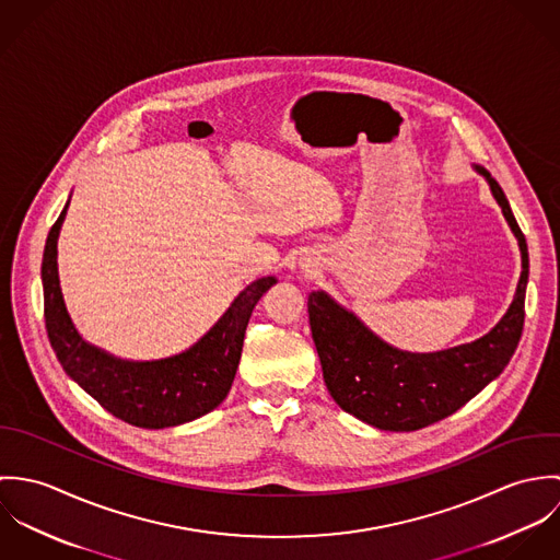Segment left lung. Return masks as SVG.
Returning <instances> with one entry per match:
<instances>
[{"mask_svg": "<svg viewBox=\"0 0 560 560\" xmlns=\"http://www.w3.org/2000/svg\"><path fill=\"white\" fill-rule=\"evenodd\" d=\"M475 170L489 183L522 252L515 298L485 336L444 351L409 353L384 342L325 291L308 295V319L325 386L347 413L371 427L416 431L455 413L504 371L517 349L524 329L528 245L502 187L485 167L475 165Z\"/></svg>", "mask_w": 560, "mask_h": 560, "instance_id": "8db88e82", "label": "left lung"}]
</instances>
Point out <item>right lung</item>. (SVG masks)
Listing matches in <instances>:
<instances>
[{"label":"right lung","instance_id":"right-lung-1","mask_svg":"<svg viewBox=\"0 0 560 560\" xmlns=\"http://www.w3.org/2000/svg\"><path fill=\"white\" fill-rule=\"evenodd\" d=\"M67 209L69 202L47 235L40 269L45 325L67 375L109 413L142 429L176 427L215 409L233 386L252 311L278 280L267 276L247 284L220 320L178 355L151 362L114 358L85 342L67 313L58 278V237Z\"/></svg>","mask_w":560,"mask_h":560}]
</instances>
